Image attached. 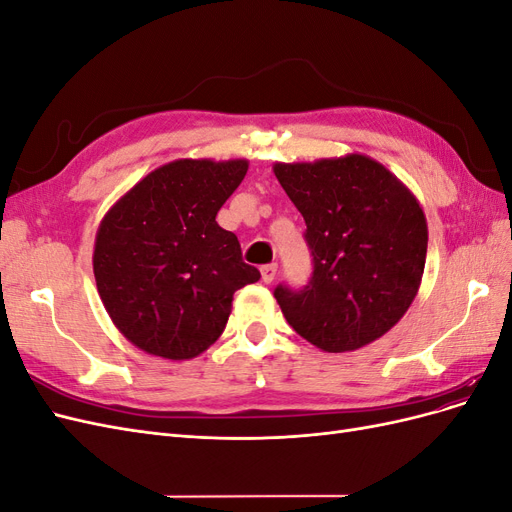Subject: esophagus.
Segmentation results:
<instances>
[{
	"instance_id": "obj_1",
	"label": "esophagus",
	"mask_w": 512,
	"mask_h": 512,
	"mask_svg": "<svg viewBox=\"0 0 512 512\" xmlns=\"http://www.w3.org/2000/svg\"><path fill=\"white\" fill-rule=\"evenodd\" d=\"M260 275H262V282L265 284H271L273 280H275V275H277V265L273 262V265H265L260 269Z\"/></svg>"
}]
</instances>
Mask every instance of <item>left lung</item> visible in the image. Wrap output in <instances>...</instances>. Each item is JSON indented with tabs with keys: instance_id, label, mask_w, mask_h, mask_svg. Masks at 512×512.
Instances as JSON below:
<instances>
[{
	"instance_id": "obj_1",
	"label": "left lung",
	"mask_w": 512,
	"mask_h": 512,
	"mask_svg": "<svg viewBox=\"0 0 512 512\" xmlns=\"http://www.w3.org/2000/svg\"><path fill=\"white\" fill-rule=\"evenodd\" d=\"M273 173L305 220L314 273L301 290L275 288L290 327L324 352L376 342L408 312L427 258L421 203L363 153L275 162Z\"/></svg>"
}]
</instances>
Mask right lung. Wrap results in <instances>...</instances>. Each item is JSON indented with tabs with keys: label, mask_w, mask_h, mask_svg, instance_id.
Listing matches in <instances>:
<instances>
[{
	"label": "right lung",
	"mask_w": 512,
	"mask_h": 512,
	"mask_svg": "<svg viewBox=\"0 0 512 512\" xmlns=\"http://www.w3.org/2000/svg\"><path fill=\"white\" fill-rule=\"evenodd\" d=\"M247 160H175L138 181L102 218L94 245L100 299L147 354L194 359L226 327L232 294L260 280L215 215Z\"/></svg>",
	"instance_id": "1"
}]
</instances>
